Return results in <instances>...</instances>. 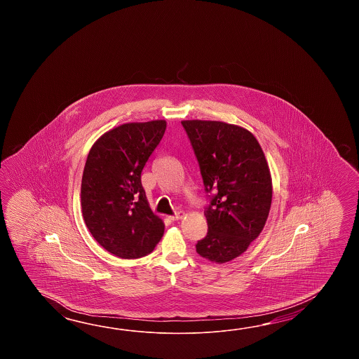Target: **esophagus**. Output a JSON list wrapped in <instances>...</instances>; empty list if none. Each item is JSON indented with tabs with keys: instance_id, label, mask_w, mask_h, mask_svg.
I'll return each mask as SVG.
<instances>
[{
	"instance_id": "obj_1",
	"label": "esophagus",
	"mask_w": 359,
	"mask_h": 359,
	"mask_svg": "<svg viewBox=\"0 0 359 359\" xmlns=\"http://www.w3.org/2000/svg\"><path fill=\"white\" fill-rule=\"evenodd\" d=\"M183 213L182 212H177L176 214H173V215H170L169 217V219L170 221H180V219H182Z\"/></svg>"
}]
</instances>
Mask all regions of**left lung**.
Returning <instances> with one entry per match:
<instances>
[{
  "mask_svg": "<svg viewBox=\"0 0 359 359\" xmlns=\"http://www.w3.org/2000/svg\"><path fill=\"white\" fill-rule=\"evenodd\" d=\"M198 159L210 204L206 236L196 252L226 263L246 252L259 236L272 203V178L264 153L252 132L215 121H182Z\"/></svg>",
  "mask_w": 359,
  "mask_h": 359,
  "instance_id": "obj_1",
  "label": "left lung"
}]
</instances>
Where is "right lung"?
I'll use <instances>...</instances> for the list:
<instances>
[{
    "instance_id": "obj_1",
    "label": "right lung",
    "mask_w": 359,
    "mask_h": 359,
    "mask_svg": "<svg viewBox=\"0 0 359 359\" xmlns=\"http://www.w3.org/2000/svg\"><path fill=\"white\" fill-rule=\"evenodd\" d=\"M165 128V121L122 124L104 133L86 161L84 223L105 250L123 259L150 254L164 233V223L149 206L141 172Z\"/></svg>"
}]
</instances>
